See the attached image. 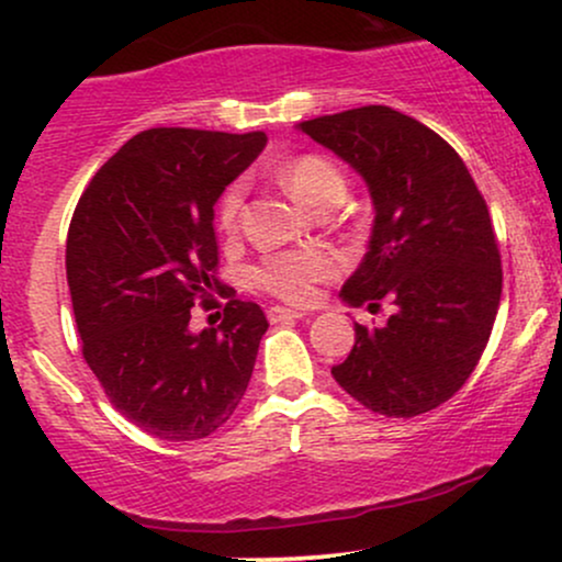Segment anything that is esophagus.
I'll return each mask as SVG.
<instances>
[{"instance_id": "1", "label": "esophagus", "mask_w": 562, "mask_h": 562, "mask_svg": "<svg viewBox=\"0 0 562 562\" xmlns=\"http://www.w3.org/2000/svg\"><path fill=\"white\" fill-rule=\"evenodd\" d=\"M306 317V314L299 312V308H285V306H272L269 308V322H288V319H301Z\"/></svg>"}]
</instances>
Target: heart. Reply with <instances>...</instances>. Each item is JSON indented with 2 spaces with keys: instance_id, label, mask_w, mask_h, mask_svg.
Listing matches in <instances>:
<instances>
[{
  "instance_id": "1",
  "label": "heart",
  "mask_w": 562,
  "mask_h": 562,
  "mask_svg": "<svg viewBox=\"0 0 562 562\" xmlns=\"http://www.w3.org/2000/svg\"><path fill=\"white\" fill-rule=\"evenodd\" d=\"M277 179L299 203L308 209H322V205H335L344 198L346 179L333 160L322 156H299L290 158L280 166ZM243 184L235 182L222 192L216 205V222L224 232L237 227V218L243 211ZM335 274V261L330 254L314 248L303 250H280V254L267 256L256 267V285L277 299L288 303H308L317 293V282H325Z\"/></svg>"
}]
</instances>
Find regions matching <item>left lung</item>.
<instances>
[{
    "instance_id": "8db88e82",
    "label": "left lung",
    "mask_w": 562,
    "mask_h": 562,
    "mask_svg": "<svg viewBox=\"0 0 562 562\" xmlns=\"http://www.w3.org/2000/svg\"><path fill=\"white\" fill-rule=\"evenodd\" d=\"M299 128L362 173L375 205L370 248L340 295L370 312L393 303L383 327L353 325L357 344L333 378L378 415L436 409L475 370L499 308L486 200L447 139L393 108H353Z\"/></svg>"
}]
</instances>
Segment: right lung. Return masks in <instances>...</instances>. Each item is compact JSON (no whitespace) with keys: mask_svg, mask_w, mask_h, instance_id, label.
Instances as JSON below:
<instances>
[{"mask_svg":"<svg viewBox=\"0 0 562 562\" xmlns=\"http://www.w3.org/2000/svg\"><path fill=\"white\" fill-rule=\"evenodd\" d=\"M267 134L160 126L139 132L94 173L68 227L66 272L81 351L126 420L164 441H198L240 404L269 322L229 299L214 308V205L254 164Z\"/></svg>","mask_w":562,"mask_h":562,"instance_id":"right-lung-1","label":"right lung"}]
</instances>
